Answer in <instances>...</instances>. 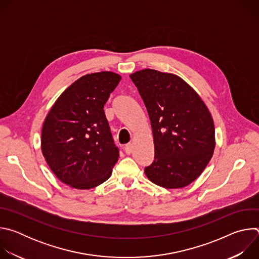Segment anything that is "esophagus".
Listing matches in <instances>:
<instances>
[{
	"label": "esophagus",
	"instance_id": "34e87169",
	"mask_svg": "<svg viewBox=\"0 0 259 259\" xmlns=\"http://www.w3.org/2000/svg\"><path fill=\"white\" fill-rule=\"evenodd\" d=\"M124 150H125V153L127 155H130L132 153V150H133V145L131 143H127L124 147Z\"/></svg>",
	"mask_w": 259,
	"mask_h": 259
}]
</instances>
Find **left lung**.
<instances>
[{
	"mask_svg": "<svg viewBox=\"0 0 259 259\" xmlns=\"http://www.w3.org/2000/svg\"><path fill=\"white\" fill-rule=\"evenodd\" d=\"M130 78L149 113L154 136L155 159L144 168L145 175L165 189L189 186L213 156L210 112L197 92L173 73L145 68Z\"/></svg>",
	"mask_w": 259,
	"mask_h": 259,
	"instance_id": "left-lung-1",
	"label": "left lung"
}]
</instances>
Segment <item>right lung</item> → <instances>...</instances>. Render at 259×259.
<instances>
[{"label": "right lung", "mask_w": 259, "mask_h": 259, "mask_svg": "<svg viewBox=\"0 0 259 259\" xmlns=\"http://www.w3.org/2000/svg\"><path fill=\"white\" fill-rule=\"evenodd\" d=\"M121 76L113 71L88 73L62 92L42 128L43 156L67 186L93 189L112 175L119 159L104 104Z\"/></svg>", "instance_id": "1"}]
</instances>
